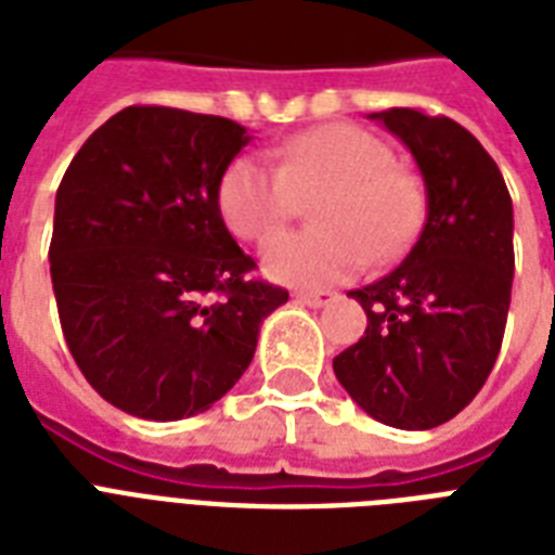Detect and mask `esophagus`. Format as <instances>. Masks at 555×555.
Segmentation results:
<instances>
[{"label":"esophagus","mask_w":555,"mask_h":555,"mask_svg":"<svg viewBox=\"0 0 555 555\" xmlns=\"http://www.w3.org/2000/svg\"><path fill=\"white\" fill-rule=\"evenodd\" d=\"M334 299H337V294H331V291H296V302L308 305V308H322Z\"/></svg>","instance_id":"1"}]
</instances>
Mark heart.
<instances>
[{"mask_svg":"<svg viewBox=\"0 0 555 555\" xmlns=\"http://www.w3.org/2000/svg\"><path fill=\"white\" fill-rule=\"evenodd\" d=\"M279 169L238 155L218 181V212L244 242H261L313 198V230L273 235L261 253L268 276L285 285L346 282L374 261H391L423 221L421 181L395 167L377 134L328 124L279 146Z\"/></svg>","mask_w":555,"mask_h":555,"instance_id":"obj_1","label":"heart"}]
</instances>
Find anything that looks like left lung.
I'll return each mask as SVG.
<instances>
[{
  "label": "left lung",
  "instance_id": "obj_1",
  "mask_svg": "<svg viewBox=\"0 0 555 555\" xmlns=\"http://www.w3.org/2000/svg\"><path fill=\"white\" fill-rule=\"evenodd\" d=\"M417 160L426 224L405 259L351 291L365 337L334 357L351 400L395 429L452 421L490 377L513 291V201L501 169L461 124L417 108L374 112Z\"/></svg>",
  "mask_w": 555,
  "mask_h": 555
}]
</instances>
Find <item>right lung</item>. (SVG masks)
<instances>
[{"mask_svg": "<svg viewBox=\"0 0 555 555\" xmlns=\"http://www.w3.org/2000/svg\"><path fill=\"white\" fill-rule=\"evenodd\" d=\"M247 141L227 117L129 106L65 169L48 250L56 311L82 377L120 412H207L287 302L250 276L218 212V181Z\"/></svg>", "mask_w": 555, "mask_h": 555, "instance_id": "obj_1", "label": "right lung"}]
</instances>
